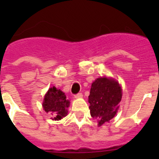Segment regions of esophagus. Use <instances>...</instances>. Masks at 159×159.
<instances>
[{"instance_id":"1","label":"esophagus","mask_w":159,"mask_h":159,"mask_svg":"<svg viewBox=\"0 0 159 159\" xmlns=\"http://www.w3.org/2000/svg\"><path fill=\"white\" fill-rule=\"evenodd\" d=\"M82 97H83V95L82 93H77V94H76L74 96L75 98H82Z\"/></svg>"}]
</instances>
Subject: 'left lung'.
I'll return each instance as SVG.
<instances>
[{"mask_svg": "<svg viewBox=\"0 0 159 159\" xmlns=\"http://www.w3.org/2000/svg\"><path fill=\"white\" fill-rule=\"evenodd\" d=\"M121 97V87L115 80L100 77L93 82L88 97L89 109L91 116L98 120L99 125L114 118Z\"/></svg>", "mask_w": 159, "mask_h": 159, "instance_id": "obj_1", "label": "left lung"}]
</instances>
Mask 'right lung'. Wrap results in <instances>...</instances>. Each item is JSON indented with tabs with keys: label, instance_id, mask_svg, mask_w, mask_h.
Returning <instances> with one entry per match:
<instances>
[{
	"label": "right lung",
	"instance_id": "right-lung-1",
	"mask_svg": "<svg viewBox=\"0 0 159 159\" xmlns=\"http://www.w3.org/2000/svg\"><path fill=\"white\" fill-rule=\"evenodd\" d=\"M69 103L64 93L53 87L48 89L45 95L43 106L47 113L52 115L53 120H60L67 115V108Z\"/></svg>",
	"mask_w": 159,
	"mask_h": 159
}]
</instances>
